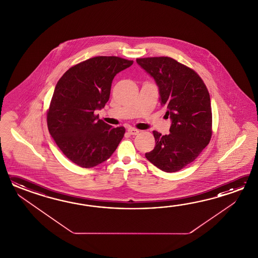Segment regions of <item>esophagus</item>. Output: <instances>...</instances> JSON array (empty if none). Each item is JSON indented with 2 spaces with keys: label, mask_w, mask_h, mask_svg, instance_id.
Instances as JSON below:
<instances>
[{
  "label": "esophagus",
  "mask_w": 258,
  "mask_h": 258,
  "mask_svg": "<svg viewBox=\"0 0 258 258\" xmlns=\"http://www.w3.org/2000/svg\"><path fill=\"white\" fill-rule=\"evenodd\" d=\"M128 133H129L130 135H132V136H137V134L139 133V130H137L136 128H133V127H131V128H129V129H128Z\"/></svg>",
  "instance_id": "esophagus-1"
}]
</instances>
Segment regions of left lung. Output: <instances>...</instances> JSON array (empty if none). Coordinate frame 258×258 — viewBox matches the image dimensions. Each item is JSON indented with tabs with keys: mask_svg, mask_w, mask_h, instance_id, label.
Masks as SVG:
<instances>
[{
	"mask_svg": "<svg viewBox=\"0 0 258 258\" xmlns=\"http://www.w3.org/2000/svg\"><path fill=\"white\" fill-rule=\"evenodd\" d=\"M138 66L153 77L160 104L170 116V134L153 132L156 146L146 158L159 170L175 172L190 164L209 145L212 112L208 88L189 67L170 57L137 59Z\"/></svg>",
	"mask_w": 258,
	"mask_h": 258,
	"instance_id": "1",
	"label": "left lung"
}]
</instances>
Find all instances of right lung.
Returning a JSON list of instances; mask_svg holds the SVG:
<instances>
[{
    "mask_svg": "<svg viewBox=\"0 0 258 258\" xmlns=\"http://www.w3.org/2000/svg\"><path fill=\"white\" fill-rule=\"evenodd\" d=\"M115 56H98L73 66L55 87L47 114L49 134L68 159L82 168L104 162L125 133L99 120L118 73L133 64Z\"/></svg>",
    "mask_w": 258,
    "mask_h": 258,
    "instance_id": "right-lung-1",
    "label": "right lung"
}]
</instances>
